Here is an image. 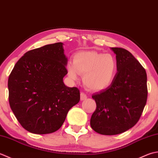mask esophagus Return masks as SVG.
Instances as JSON below:
<instances>
[{
  "label": "esophagus",
  "instance_id": "1",
  "mask_svg": "<svg viewBox=\"0 0 158 158\" xmlns=\"http://www.w3.org/2000/svg\"><path fill=\"white\" fill-rule=\"evenodd\" d=\"M86 98H87V95H86V94H85V93L82 92L80 93V99H81V100H85Z\"/></svg>",
  "mask_w": 158,
  "mask_h": 158
}]
</instances>
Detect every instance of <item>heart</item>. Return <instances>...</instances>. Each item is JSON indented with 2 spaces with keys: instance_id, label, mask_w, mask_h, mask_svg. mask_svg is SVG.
I'll list each match as a JSON object with an SVG mask.
<instances>
[{
  "instance_id": "heart-1",
  "label": "heart",
  "mask_w": 158,
  "mask_h": 158,
  "mask_svg": "<svg viewBox=\"0 0 158 158\" xmlns=\"http://www.w3.org/2000/svg\"><path fill=\"white\" fill-rule=\"evenodd\" d=\"M67 71L70 78L76 80L78 74L83 75L82 81L86 87L92 91H102L108 87L114 80L117 63L110 54L82 51L75 54Z\"/></svg>"
}]
</instances>
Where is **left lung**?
I'll return each mask as SVG.
<instances>
[{
    "mask_svg": "<svg viewBox=\"0 0 158 158\" xmlns=\"http://www.w3.org/2000/svg\"><path fill=\"white\" fill-rule=\"evenodd\" d=\"M116 54L117 72L111 85L92 95L96 102L90 124L96 132L116 135L134 127L147 99V73L127 50L111 48Z\"/></svg>",
    "mask_w": 158,
    "mask_h": 158,
    "instance_id": "1",
    "label": "left lung"
}]
</instances>
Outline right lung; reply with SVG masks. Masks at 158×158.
<instances>
[{"label":"right lung","instance_id":"1","mask_svg":"<svg viewBox=\"0 0 158 158\" xmlns=\"http://www.w3.org/2000/svg\"><path fill=\"white\" fill-rule=\"evenodd\" d=\"M61 42L26 52L8 79L9 102L19 123L37 134L54 132L80 101V91L63 82L67 58Z\"/></svg>","mask_w":158,"mask_h":158}]
</instances>
